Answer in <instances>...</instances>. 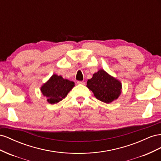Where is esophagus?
<instances>
[{
  "instance_id": "34e87169",
  "label": "esophagus",
  "mask_w": 161,
  "mask_h": 161,
  "mask_svg": "<svg viewBox=\"0 0 161 161\" xmlns=\"http://www.w3.org/2000/svg\"><path fill=\"white\" fill-rule=\"evenodd\" d=\"M77 84H85V82L83 81H77Z\"/></svg>"
}]
</instances>
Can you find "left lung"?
Returning a JSON list of instances; mask_svg holds the SVG:
<instances>
[{"mask_svg": "<svg viewBox=\"0 0 161 161\" xmlns=\"http://www.w3.org/2000/svg\"><path fill=\"white\" fill-rule=\"evenodd\" d=\"M87 87L93 92L96 98L105 103H110L117 99L121 92L120 81L103 69L94 73L92 79L88 80Z\"/></svg>", "mask_w": 161, "mask_h": 161, "instance_id": "1", "label": "left lung"}]
</instances>
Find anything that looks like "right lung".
<instances>
[{
  "mask_svg": "<svg viewBox=\"0 0 161 161\" xmlns=\"http://www.w3.org/2000/svg\"><path fill=\"white\" fill-rule=\"evenodd\" d=\"M74 86L73 81L65 80L61 76L54 74L42 86L41 91L43 95L47 97L49 103L55 104L65 98Z\"/></svg>",
  "mask_w": 161,
  "mask_h": 161,
  "instance_id": "add662e5",
  "label": "right lung"
}]
</instances>
